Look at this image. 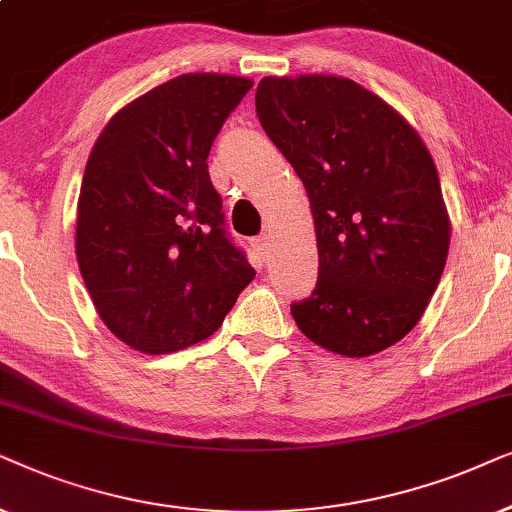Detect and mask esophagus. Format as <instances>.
Segmentation results:
<instances>
[{"label": "esophagus", "instance_id": "1", "mask_svg": "<svg viewBox=\"0 0 512 512\" xmlns=\"http://www.w3.org/2000/svg\"><path fill=\"white\" fill-rule=\"evenodd\" d=\"M252 250H255V255L260 257V262H269L271 260V241L267 234L257 236L255 241H252Z\"/></svg>", "mask_w": 512, "mask_h": 512}]
</instances>
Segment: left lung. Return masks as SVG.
Here are the masks:
<instances>
[{
	"mask_svg": "<svg viewBox=\"0 0 512 512\" xmlns=\"http://www.w3.org/2000/svg\"><path fill=\"white\" fill-rule=\"evenodd\" d=\"M255 107L311 201L318 283L290 306L323 349L365 358L400 342L438 288L449 215L419 133L379 95L330 74L264 77Z\"/></svg>",
	"mask_w": 512,
	"mask_h": 512,
	"instance_id": "left-lung-1",
	"label": "left lung"
}]
</instances>
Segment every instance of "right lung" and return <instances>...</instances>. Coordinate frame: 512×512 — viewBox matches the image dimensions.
Returning <instances> with one entry per match:
<instances>
[{
  "instance_id": "obj_1",
  "label": "right lung",
  "mask_w": 512,
  "mask_h": 512,
  "mask_svg": "<svg viewBox=\"0 0 512 512\" xmlns=\"http://www.w3.org/2000/svg\"><path fill=\"white\" fill-rule=\"evenodd\" d=\"M252 81L182 74L119 109L88 156L77 262L102 323L135 351L208 339L255 278L224 231L213 140Z\"/></svg>"
}]
</instances>
